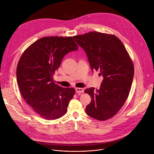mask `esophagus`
<instances>
[{
    "instance_id": "esophagus-1",
    "label": "esophagus",
    "mask_w": 154,
    "mask_h": 154,
    "mask_svg": "<svg viewBox=\"0 0 154 154\" xmlns=\"http://www.w3.org/2000/svg\"><path fill=\"white\" fill-rule=\"evenodd\" d=\"M84 91V89L82 88H75V92L77 93H82Z\"/></svg>"
}]
</instances>
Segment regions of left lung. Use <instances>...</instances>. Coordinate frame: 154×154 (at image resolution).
I'll use <instances>...</instances> for the list:
<instances>
[{"mask_svg": "<svg viewBox=\"0 0 154 154\" xmlns=\"http://www.w3.org/2000/svg\"><path fill=\"white\" fill-rule=\"evenodd\" d=\"M73 38L85 52L92 72L100 70L103 77L99 90L91 87L85 90L91 97L85 112L99 121L110 119L128 97L134 75L132 61L115 35L91 32Z\"/></svg>", "mask_w": 154, "mask_h": 154, "instance_id": "8db88e82", "label": "left lung"}]
</instances>
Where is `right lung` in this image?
<instances>
[{
    "label": "right lung",
    "instance_id": "obj_1",
    "mask_svg": "<svg viewBox=\"0 0 154 154\" xmlns=\"http://www.w3.org/2000/svg\"><path fill=\"white\" fill-rule=\"evenodd\" d=\"M77 50L72 37H44L33 43L21 56L16 69L19 90L41 117L54 120L66 113L75 90L56 85L53 75L64 57Z\"/></svg>",
    "mask_w": 154,
    "mask_h": 154
}]
</instances>
